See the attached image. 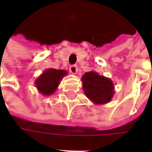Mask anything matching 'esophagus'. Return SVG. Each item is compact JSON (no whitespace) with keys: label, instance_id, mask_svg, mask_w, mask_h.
<instances>
[{"label":"esophagus","instance_id":"34e87169","mask_svg":"<svg viewBox=\"0 0 152 152\" xmlns=\"http://www.w3.org/2000/svg\"><path fill=\"white\" fill-rule=\"evenodd\" d=\"M69 70H70L71 73L75 74V73H77V72H78V67L76 65H71L69 67Z\"/></svg>","mask_w":152,"mask_h":152}]
</instances>
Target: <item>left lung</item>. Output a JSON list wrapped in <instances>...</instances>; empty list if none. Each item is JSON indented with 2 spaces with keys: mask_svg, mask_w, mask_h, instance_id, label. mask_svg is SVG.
Instances as JSON below:
<instances>
[{
  "mask_svg": "<svg viewBox=\"0 0 152 152\" xmlns=\"http://www.w3.org/2000/svg\"><path fill=\"white\" fill-rule=\"evenodd\" d=\"M85 94L95 104H106L111 102L114 95L113 81L96 72L85 73L82 77Z\"/></svg>",
  "mask_w": 152,
  "mask_h": 152,
  "instance_id": "8db88e82",
  "label": "left lung"
}]
</instances>
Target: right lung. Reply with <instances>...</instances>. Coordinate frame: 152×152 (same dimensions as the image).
Instances as JSON below:
<instances>
[{"label": "right lung", "mask_w": 152, "mask_h": 152, "mask_svg": "<svg viewBox=\"0 0 152 152\" xmlns=\"http://www.w3.org/2000/svg\"><path fill=\"white\" fill-rule=\"evenodd\" d=\"M67 74L61 69L48 68L35 80V85L40 94L44 96L52 95L57 89L61 79Z\"/></svg>", "instance_id": "1"}]
</instances>
